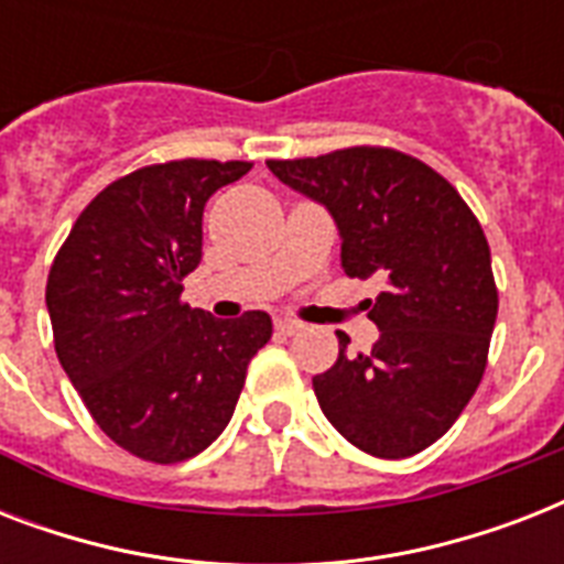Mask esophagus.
<instances>
[{
	"label": "esophagus",
	"instance_id": "1",
	"mask_svg": "<svg viewBox=\"0 0 564 564\" xmlns=\"http://www.w3.org/2000/svg\"><path fill=\"white\" fill-rule=\"evenodd\" d=\"M274 327H278L281 334L292 336V334H299L304 325H301V322H295V318H278V322H274Z\"/></svg>",
	"mask_w": 564,
	"mask_h": 564
}]
</instances>
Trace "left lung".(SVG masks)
Wrapping results in <instances>:
<instances>
[{"mask_svg":"<svg viewBox=\"0 0 564 564\" xmlns=\"http://www.w3.org/2000/svg\"><path fill=\"white\" fill-rule=\"evenodd\" d=\"M269 170L330 210L343 269L380 278L369 301L380 339L313 377L318 406L354 447L403 459L451 430L486 371L498 286L480 221L436 170L383 145L269 161Z\"/></svg>","mask_w":564,"mask_h":564,"instance_id":"left-lung-1","label":"left lung"}]
</instances>
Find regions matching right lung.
I'll use <instances>...</instances> for the list:
<instances>
[{"instance_id": "1", "label": "right lung", "mask_w": 564, "mask_h": 564, "mask_svg": "<svg viewBox=\"0 0 564 564\" xmlns=\"http://www.w3.org/2000/svg\"><path fill=\"white\" fill-rule=\"evenodd\" d=\"M248 161H170L101 189L55 254L46 307L57 360L122 451L172 465L228 427L272 318H213L181 301L202 263V213Z\"/></svg>"}]
</instances>
